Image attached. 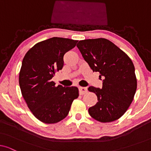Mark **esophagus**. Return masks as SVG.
<instances>
[{
	"label": "esophagus",
	"instance_id": "obj_1",
	"mask_svg": "<svg viewBox=\"0 0 151 151\" xmlns=\"http://www.w3.org/2000/svg\"><path fill=\"white\" fill-rule=\"evenodd\" d=\"M88 89L86 87H82V86H80L79 87V93L80 95H84L87 93Z\"/></svg>",
	"mask_w": 151,
	"mask_h": 151
}]
</instances>
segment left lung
Returning a JSON list of instances; mask_svg holds the SVG:
<instances>
[{"label": "left lung", "mask_w": 151, "mask_h": 151, "mask_svg": "<svg viewBox=\"0 0 151 151\" xmlns=\"http://www.w3.org/2000/svg\"><path fill=\"white\" fill-rule=\"evenodd\" d=\"M77 47L93 71L99 72V77L104 79L102 88H88L96 94L98 100L88 109V113L100 122L117 120L127 111L137 89L133 62L122 50L105 38L80 40Z\"/></svg>", "instance_id": "obj_1"}]
</instances>
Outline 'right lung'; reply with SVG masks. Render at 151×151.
Instances as JSON below:
<instances>
[{
  "label": "right lung",
  "mask_w": 151,
  "mask_h": 151,
  "mask_svg": "<svg viewBox=\"0 0 151 151\" xmlns=\"http://www.w3.org/2000/svg\"><path fill=\"white\" fill-rule=\"evenodd\" d=\"M78 40L53 37L38 42L22 60L19 84L22 97L33 115L46 124H55L67 116L71 105L79 96L76 86H55L51 81L63 69V57Z\"/></svg>",
  "instance_id": "obj_1"
}]
</instances>
